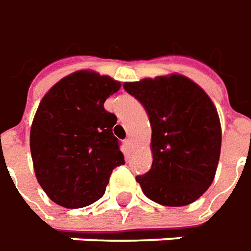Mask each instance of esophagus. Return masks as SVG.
Segmentation results:
<instances>
[{
    "mask_svg": "<svg viewBox=\"0 0 251 251\" xmlns=\"http://www.w3.org/2000/svg\"><path fill=\"white\" fill-rule=\"evenodd\" d=\"M125 146L127 147V149H130V147H132V137H126Z\"/></svg>",
    "mask_w": 251,
    "mask_h": 251,
    "instance_id": "34e87169",
    "label": "esophagus"
}]
</instances>
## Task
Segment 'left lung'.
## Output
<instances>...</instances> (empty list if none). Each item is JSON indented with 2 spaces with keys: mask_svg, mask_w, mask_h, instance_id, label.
Here are the masks:
<instances>
[{
  "mask_svg": "<svg viewBox=\"0 0 251 251\" xmlns=\"http://www.w3.org/2000/svg\"><path fill=\"white\" fill-rule=\"evenodd\" d=\"M124 87L147 109L151 125V169L136 176L143 193L167 207L192 204L211 186L220 161L222 130L214 102L179 74Z\"/></svg>",
  "mask_w": 251,
  "mask_h": 251,
  "instance_id": "left-lung-1",
  "label": "left lung"
}]
</instances>
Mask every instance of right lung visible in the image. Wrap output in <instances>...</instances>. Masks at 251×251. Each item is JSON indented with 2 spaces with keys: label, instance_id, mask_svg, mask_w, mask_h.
Listing matches in <instances>:
<instances>
[{
  "label": "right lung",
  "instance_id": "1",
  "mask_svg": "<svg viewBox=\"0 0 251 251\" xmlns=\"http://www.w3.org/2000/svg\"><path fill=\"white\" fill-rule=\"evenodd\" d=\"M121 82L91 69L56 82L41 99L30 127L37 182L54 203L82 208L102 197L112 169L125 164L112 133L117 117L104 102Z\"/></svg>",
  "mask_w": 251,
  "mask_h": 251
}]
</instances>
